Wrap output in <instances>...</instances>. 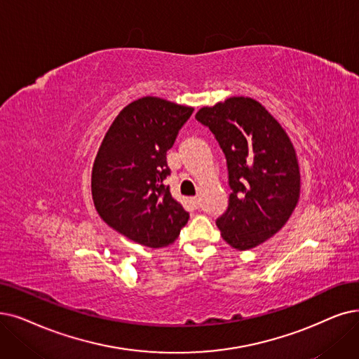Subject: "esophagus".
Masks as SVG:
<instances>
[{
    "mask_svg": "<svg viewBox=\"0 0 359 359\" xmlns=\"http://www.w3.org/2000/svg\"><path fill=\"white\" fill-rule=\"evenodd\" d=\"M191 203L194 205V208H198V206H200V197H198V196L191 197Z\"/></svg>",
    "mask_w": 359,
    "mask_h": 359,
    "instance_id": "34e87169",
    "label": "esophagus"
}]
</instances>
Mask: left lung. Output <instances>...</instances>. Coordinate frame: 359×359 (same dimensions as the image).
<instances>
[{"instance_id":"1","label":"left lung","mask_w":359,"mask_h":359,"mask_svg":"<svg viewBox=\"0 0 359 359\" xmlns=\"http://www.w3.org/2000/svg\"><path fill=\"white\" fill-rule=\"evenodd\" d=\"M206 125L225 153L231 187L226 212L217 219L222 238L249 250L277 234L300 197V169L293 142L280 122L250 97H229L202 107Z\"/></svg>"}]
</instances>
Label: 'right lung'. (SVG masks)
Instances as JSON below:
<instances>
[{
    "instance_id": "1",
    "label": "right lung",
    "mask_w": 359,
    "mask_h": 359,
    "mask_svg": "<svg viewBox=\"0 0 359 359\" xmlns=\"http://www.w3.org/2000/svg\"><path fill=\"white\" fill-rule=\"evenodd\" d=\"M193 107L141 97L123 107L107 130L91 174L95 210L109 226L138 245L165 248L189 221L172 197L166 151Z\"/></svg>"
}]
</instances>
